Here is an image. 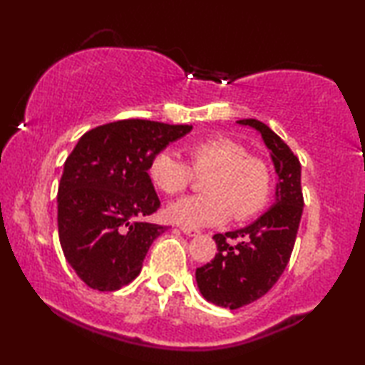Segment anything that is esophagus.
<instances>
[{
	"instance_id": "1",
	"label": "esophagus",
	"mask_w": 365,
	"mask_h": 365,
	"mask_svg": "<svg viewBox=\"0 0 365 365\" xmlns=\"http://www.w3.org/2000/svg\"><path fill=\"white\" fill-rule=\"evenodd\" d=\"M180 230L183 234H187V235H190V237H195V235H198L200 234V230L198 229H193V227H187V225H182L180 227Z\"/></svg>"
}]
</instances>
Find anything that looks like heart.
Here are the masks:
<instances>
[{"instance_id":"b5f03b06","label":"heart","mask_w":365,"mask_h":365,"mask_svg":"<svg viewBox=\"0 0 365 365\" xmlns=\"http://www.w3.org/2000/svg\"><path fill=\"white\" fill-rule=\"evenodd\" d=\"M187 162L170 151L155 154L149 164V178L159 192L175 196L203 177V195L188 196L167 207V217L183 225H216L232 216L247 221L262 211L269 198L273 173L263 158L247 154L244 144L225 136L190 141L185 146Z\"/></svg>"}]
</instances>
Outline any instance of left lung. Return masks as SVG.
<instances>
[{"label":"left lung","instance_id":"left-lung-1","mask_svg":"<svg viewBox=\"0 0 365 365\" xmlns=\"http://www.w3.org/2000/svg\"><path fill=\"white\" fill-rule=\"evenodd\" d=\"M237 123L252 126L262 135L273 159L277 183L274 205L247 227L214 235L216 257L196 268L203 297L230 310L263 297L284 273L304 211L297 155L262 121L245 118Z\"/></svg>","mask_w":365,"mask_h":365}]
</instances>
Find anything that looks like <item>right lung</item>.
<instances>
[{"mask_svg":"<svg viewBox=\"0 0 365 365\" xmlns=\"http://www.w3.org/2000/svg\"><path fill=\"white\" fill-rule=\"evenodd\" d=\"M192 125L118 120L79 138L58 185V235L66 262L91 289L135 279L165 225L146 222L160 201L149 164Z\"/></svg>","mask_w":365,"mask_h":365,"instance_id":"obj_1","label":"right lung"}]
</instances>
